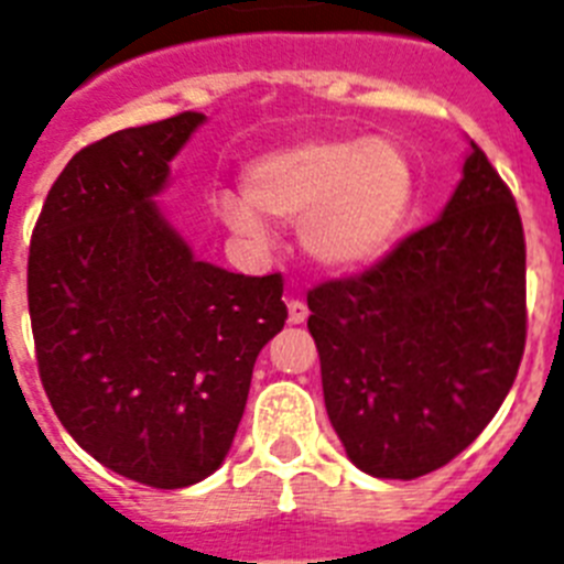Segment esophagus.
<instances>
[{"label": "esophagus", "mask_w": 564, "mask_h": 564, "mask_svg": "<svg viewBox=\"0 0 564 564\" xmlns=\"http://www.w3.org/2000/svg\"><path fill=\"white\" fill-rule=\"evenodd\" d=\"M305 318H307V305H305V302H299V299H291V302H288V322H291V325H302Z\"/></svg>", "instance_id": "34e87169"}]
</instances>
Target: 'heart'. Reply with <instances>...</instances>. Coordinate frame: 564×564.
Here are the masks:
<instances>
[{
	"mask_svg": "<svg viewBox=\"0 0 564 564\" xmlns=\"http://www.w3.org/2000/svg\"><path fill=\"white\" fill-rule=\"evenodd\" d=\"M246 194L220 192L214 214L253 251L271 246L268 217L299 223L313 265L350 273L395 248L415 208V166L390 138H302L257 154Z\"/></svg>",
	"mask_w": 564,
	"mask_h": 564,
	"instance_id": "1",
	"label": "heart"
}]
</instances>
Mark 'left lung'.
Returning <instances> with one entry per match:
<instances>
[{"label":"left lung","mask_w":564,"mask_h":564,"mask_svg":"<svg viewBox=\"0 0 564 564\" xmlns=\"http://www.w3.org/2000/svg\"><path fill=\"white\" fill-rule=\"evenodd\" d=\"M333 430L361 471L446 466L506 401L525 350V237L475 141L432 226L381 262L307 293Z\"/></svg>","instance_id":"1"}]
</instances>
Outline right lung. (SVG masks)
I'll list each match as a JSON object with an SVG mask.
<instances>
[{"label":"right lung","mask_w":564,"mask_h":564,"mask_svg":"<svg viewBox=\"0 0 564 564\" xmlns=\"http://www.w3.org/2000/svg\"><path fill=\"white\" fill-rule=\"evenodd\" d=\"M203 123L181 112L84 147L30 239L44 392L87 455L152 488L194 486L223 466L253 361L288 318L279 273L194 259L154 203Z\"/></svg>","instance_id":"add662e5"}]
</instances>
